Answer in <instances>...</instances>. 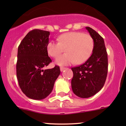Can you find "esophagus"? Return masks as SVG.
<instances>
[{
	"label": "esophagus",
	"mask_w": 126,
	"mask_h": 126,
	"mask_svg": "<svg viewBox=\"0 0 126 126\" xmlns=\"http://www.w3.org/2000/svg\"><path fill=\"white\" fill-rule=\"evenodd\" d=\"M65 69H66V68H65V67H60V71H61V72H63V70H64Z\"/></svg>",
	"instance_id": "esophagus-1"
}]
</instances>
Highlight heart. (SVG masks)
<instances>
[{"label": "heart", "mask_w": 126, "mask_h": 126, "mask_svg": "<svg viewBox=\"0 0 126 126\" xmlns=\"http://www.w3.org/2000/svg\"><path fill=\"white\" fill-rule=\"evenodd\" d=\"M59 42L51 41L47 44V51L51 57H57L64 51V54L59 56L55 63L59 66L72 63L82 64L86 62L93 51L94 41L92 36L80 32H69L59 36Z\"/></svg>", "instance_id": "1"}]
</instances>
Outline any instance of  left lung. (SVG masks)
<instances>
[{"label":"left lung","instance_id":"1","mask_svg":"<svg viewBox=\"0 0 126 126\" xmlns=\"http://www.w3.org/2000/svg\"><path fill=\"white\" fill-rule=\"evenodd\" d=\"M94 41L92 54L83 64L72 67V91L82 98L91 97L102 89L108 72V57L104 39L90 27H86Z\"/></svg>","mask_w":126,"mask_h":126}]
</instances>
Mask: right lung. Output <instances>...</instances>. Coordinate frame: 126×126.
I'll return each instance as SVG.
<instances>
[{
    "instance_id": "1",
    "label": "right lung",
    "mask_w": 126,
    "mask_h": 126,
    "mask_svg": "<svg viewBox=\"0 0 126 126\" xmlns=\"http://www.w3.org/2000/svg\"><path fill=\"white\" fill-rule=\"evenodd\" d=\"M50 32L40 30L30 31L18 49L16 76L23 93L28 98L41 100L48 96L60 74L59 66L43 69L51 60L47 46Z\"/></svg>"
}]
</instances>
